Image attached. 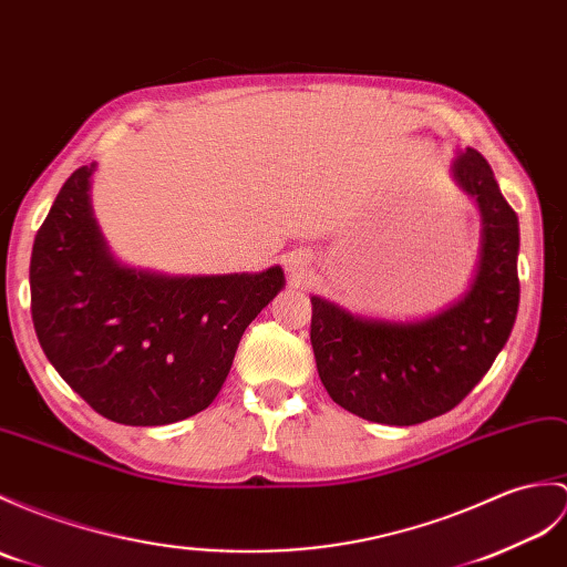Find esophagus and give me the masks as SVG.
Here are the masks:
<instances>
[{"label":"esophagus","instance_id":"1","mask_svg":"<svg viewBox=\"0 0 567 567\" xmlns=\"http://www.w3.org/2000/svg\"><path fill=\"white\" fill-rule=\"evenodd\" d=\"M301 266H299V260H292V262H289V270H299Z\"/></svg>","mask_w":567,"mask_h":567}]
</instances>
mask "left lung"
Listing matches in <instances>:
<instances>
[{
	"label": "left lung",
	"instance_id": "obj_1",
	"mask_svg": "<svg viewBox=\"0 0 567 567\" xmlns=\"http://www.w3.org/2000/svg\"><path fill=\"white\" fill-rule=\"evenodd\" d=\"M454 176L483 215L481 266L462 301L399 326L311 297V348L328 396L372 423L417 425L452 411L491 370L517 319V213L476 150L458 156Z\"/></svg>",
	"mask_w": 567,
	"mask_h": 567
}]
</instances>
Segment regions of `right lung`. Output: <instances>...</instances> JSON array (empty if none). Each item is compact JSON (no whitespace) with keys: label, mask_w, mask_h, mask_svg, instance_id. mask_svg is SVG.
<instances>
[{"label":"right lung","mask_w":567,"mask_h":567,"mask_svg":"<svg viewBox=\"0 0 567 567\" xmlns=\"http://www.w3.org/2000/svg\"><path fill=\"white\" fill-rule=\"evenodd\" d=\"M82 166L64 181L31 254V316L45 358L96 413L168 425L215 401L236 348L285 285L258 275L164 278L117 266L91 217Z\"/></svg>","instance_id":"obj_1"}]
</instances>
